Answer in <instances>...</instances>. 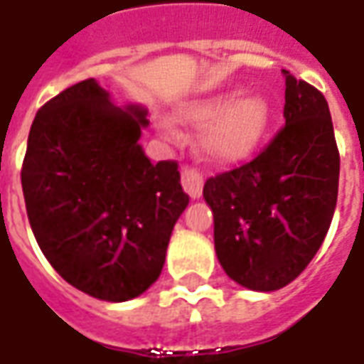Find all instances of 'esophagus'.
I'll return each instance as SVG.
<instances>
[{"label":"esophagus","instance_id":"34e87169","mask_svg":"<svg viewBox=\"0 0 364 364\" xmlns=\"http://www.w3.org/2000/svg\"><path fill=\"white\" fill-rule=\"evenodd\" d=\"M182 186L184 190L188 192L190 198H200L202 196V190H203V176L202 172L198 168H182Z\"/></svg>","mask_w":364,"mask_h":364}]
</instances>
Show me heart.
I'll return each instance as SVG.
<instances>
[{"instance_id": "b5f03b06", "label": "heart", "mask_w": 364, "mask_h": 364, "mask_svg": "<svg viewBox=\"0 0 364 364\" xmlns=\"http://www.w3.org/2000/svg\"><path fill=\"white\" fill-rule=\"evenodd\" d=\"M178 119L203 123L198 133V146L210 161L231 164L247 159L259 146L270 123L269 102L257 92L237 95L223 90L198 97L178 107ZM164 131L176 136V129L164 123Z\"/></svg>"}]
</instances>
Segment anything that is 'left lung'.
<instances>
[{"label":"left lung","mask_w":364,"mask_h":364,"mask_svg":"<svg viewBox=\"0 0 364 364\" xmlns=\"http://www.w3.org/2000/svg\"><path fill=\"white\" fill-rule=\"evenodd\" d=\"M284 76V127L251 162L203 184L221 267L259 292L284 288L310 264L331 225L339 188L326 97L290 72Z\"/></svg>","instance_id":"obj_1"}]
</instances>
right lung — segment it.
<instances>
[{
  "label": "right lung",
  "instance_id": "right-lung-1",
  "mask_svg": "<svg viewBox=\"0 0 364 364\" xmlns=\"http://www.w3.org/2000/svg\"><path fill=\"white\" fill-rule=\"evenodd\" d=\"M145 115L84 80L38 109L23 159L41 251L68 284L105 301L136 298L159 278L190 202L178 162L151 164L139 145Z\"/></svg>",
  "mask_w": 364,
  "mask_h": 364
}]
</instances>
